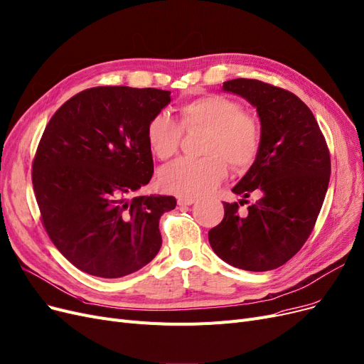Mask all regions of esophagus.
Here are the masks:
<instances>
[{
	"instance_id": "34e87169",
	"label": "esophagus",
	"mask_w": 364,
	"mask_h": 364,
	"mask_svg": "<svg viewBox=\"0 0 364 364\" xmlns=\"http://www.w3.org/2000/svg\"><path fill=\"white\" fill-rule=\"evenodd\" d=\"M195 202V198H184V196H180L177 199V203L180 205V207H187V205H192Z\"/></svg>"
}]
</instances>
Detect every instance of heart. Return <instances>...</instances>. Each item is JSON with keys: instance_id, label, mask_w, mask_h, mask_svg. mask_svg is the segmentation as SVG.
I'll use <instances>...</instances> for the list:
<instances>
[{"instance_id": "heart-1", "label": "heart", "mask_w": 364, "mask_h": 364, "mask_svg": "<svg viewBox=\"0 0 364 364\" xmlns=\"http://www.w3.org/2000/svg\"><path fill=\"white\" fill-rule=\"evenodd\" d=\"M180 123L184 129H203L202 153L207 157H184L161 172L165 191L184 198L211 192L228 176L230 164L235 169L248 168L260 151L262 128L259 119L225 95H203L180 107ZM166 113L154 114L147 124V143L151 153L168 161L178 151L183 129Z\"/></svg>"}]
</instances>
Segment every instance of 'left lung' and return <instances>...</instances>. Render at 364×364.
I'll return each instance as SVG.
<instances>
[{
  "label": "left lung",
  "mask_w": 364,
  "mask_h": 364,
  "mask_svg": "<svg viewBox=\"0 0 364 364\" xmlns=\"http://www.w3.org/2000/svg\"><path fill=\"white\" fill-rule=\"evenodd\" d=\"M223 90L256 107L262 146L255 164L225 202V217L208 232L215 255L244 271H272L289 262L311 235L330 180V153L306 104L294 93L252 78H235ZM259 195L247 213L239 205Z\"/></svg>",
  "instance_id": "1"
}]
</instances>
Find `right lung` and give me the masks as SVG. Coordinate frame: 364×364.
<instances>
[{"label":"right lung","instance_id":"right-lung-1","mask_svg":"<svg viewBox=\"0 0 364 364\" xmlns=\"http://www.w3.org/2000/svg\"><path fill=\"white\" fill-rule=\"evenodd\" d=\"M171 92L100 86L74 95L47 123L33 162L43 226L77 269L136 272L159 252L173 196H134L153 176L147 124Z\"/></svg>","mask_w":364,"mask_h":364}]
</instances>
